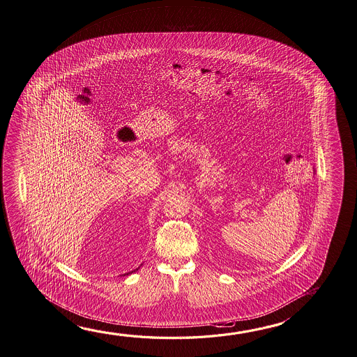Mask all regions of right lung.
I'll return each mask as SVG.
<instances>
[{"label": "right lung", "instance_id": "add662e5", "mask_svg": "<svg viewBox=\"0 0 357 357\" xmlns=\"http://www.w3.org/2000/svg\"><path fill=\"white\" fill-rule=\"evenodd\" d=\"M136 271H137V269H136ZM136 271H133V272H136ZM133 272H130V273H133Z\"/></svg>", "mask_w": 357, "mask_h": 357}]
</instances>
